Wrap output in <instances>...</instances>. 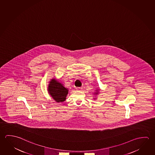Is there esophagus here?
Wrapping results in <instances>:
<instances>
[{
  "mask_svg": "<svg viewBox=\"0 0 155 155\" xmlns=\"http://www.w3.org/2000/svg\"><path fill=\"white\" fill-rule=\"evenodd\" d=\"M81 89H82V87H76V90L77 91H80V90H81Z\"/></svg>",
  "mask_w": 155,
  "mask_h": 155,
  "instance_id": "obj_1",
  "label": "esophagus"
}]
</instances>
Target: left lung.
Segmentation results:
<instances>
[{
  "instance_id": "1",
  "label": "left lung",
  "mask_w": 155,
  "mask_h": 155,
  "mask_svg": "<svg viewBox=\"0 0 155 155\" xmlns=\"http://www.w3.org/2000/svg\"><path fill=\"white\" fill-rule=\"evenodd\" d=\"M96 94H97V93H96Z\"/></svg>"
}]
</instances>
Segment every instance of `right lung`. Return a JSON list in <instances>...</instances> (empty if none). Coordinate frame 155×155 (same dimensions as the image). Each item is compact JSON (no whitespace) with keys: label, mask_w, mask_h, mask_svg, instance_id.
<instances>
[{"label":"right lung","mask_w":155,"mask_h":155,"mask_svg":"<svg viewBox=\"0 0 155 155\" xmlns=\"http://www.w3.org/2000/svg\"><path fill=\"white\" fill-rule=\"evenodd\" d=\"M48 90V92L56 102H63L65 101L68 90L58 81L52 79L49 84Z\"/></svg>","instance_id":"1"}]
</instances>
